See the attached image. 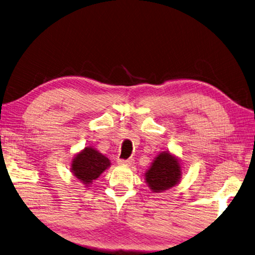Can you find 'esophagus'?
<instances>
[{
    "label": "esophagus",
    "mask_w": 255,
    "mask_h": 255,
    "mask_svg": "<svg viewBox=\"0 0 255 255\" xmlns=\"http://www.w3.org/2000/svg\"><path fill=\"white\" fill-rule=\"evenodd\" d=\"M133 158H128V159H122V158H119L118 159V163L121 164V165H128L131 166L133 164Z\"/></svg>",
    "instance_id": "34e87169"
}]
</instances>
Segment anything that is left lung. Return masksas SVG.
Segmentation results:
<instances>
[{
    "label": "left lung",
    "mask_w": 255,
    "mask_h": 255,
    "mask_svg": "<svg viewBox=\"0 0 255 255\" xmlns=\"http://www.w3.org/2000/svg\"><path fill=\"white\" fill-rule=\"evenodd\" d=\"M180 175L181 169L178 160L169 153L163 152L157 155L146 171L145 180L154 193H162L177 184Z\"/></svg>",
    "instance_id": "8db88e82"
}]
</instances>
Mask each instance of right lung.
<instances>
[{
	"label": "right lung",
	"mask_w": 255,
	"mask_h": 255,
	"mask_svg": "<svg viewBox=\"0 0 255 255\" xmlns=\"http://www.w3.org/2000/svg\"><path fill=\"white\" fill-rule=\"evenodd\" d=\"M110 165V160L105 155L91 147H86L72 160L71 169L76 177L88 186Z\"/></svg>",
	"instance_id": "obj_1"
}]
</instances>
